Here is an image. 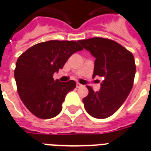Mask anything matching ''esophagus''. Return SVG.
<instances>
[{"label": "esophagus", "mask_w": 151, "mask_h": 151, "mask_svg": "<svg viewBox=\"0 0 151 151\" xmlns=\"http://www.w3.org/2000/svg\"><path fill=\"white\" fill-rule=\"evenodd\" d=\"M76 86H77V88H80V87L82 86V85L80 84L79 82H77V84H76Z\"/></svg>", "instance_id": "1"}]
</instances>
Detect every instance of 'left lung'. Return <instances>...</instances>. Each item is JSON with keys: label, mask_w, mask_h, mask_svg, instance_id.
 I'll return each instance as SVG.
<instances>
[{"label": "left lung", "mask_w": 151, "mask_h": 151, "mask_svg": "<svg viewBox=\"0 0 151 151\" xmlns=\"http://www.w3.org/2000/svg\"><path fill=\"white\" fill-rule=\"evenodd\" d=\"M95 58L93 77H103L101 89L94 92L87 86L82 99L87 113L93 118H106L121 107L131 91L136 65L132 53L110 39L93 37L78 41Z\"/></svg>", "instance_id": "obj_1"}]
</instances>
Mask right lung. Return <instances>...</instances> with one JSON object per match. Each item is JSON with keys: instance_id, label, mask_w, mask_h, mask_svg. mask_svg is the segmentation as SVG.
Wrapping results in <instances>:
<instances>
[{"instance_id": "add662e5", "label": "right lung", "mask_w": 151, "mask_h": 151, "mask_svg": "<svg viewBox=\"0 0 151 151\" xmlns=\"http://www.w3.org/2000/svg\"><path fill=\"white\" fill-rule=\"evenodd\" d=\"M83 48L73 41H48L34 45L17 59L14 77L17 92L28 110L37 118L49 119L62 110L68 93L76 87L70 80H54L73 53Z\"/></svg>"}]
</instances>
